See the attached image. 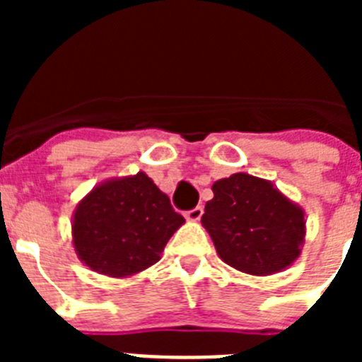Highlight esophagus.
I'll list each match as a JSON object with an SVG mask.
<instances>
[{
  "label": "esophagus",
  "instance_id": "1",
  "mask_svg": "<svg viewBox=\"0 0 362 362\" xmlns=\"http://www.w3.org/2000/svg\"><path fill=\"white\" fill-rule=\"evenodd\" d=\"M201 216H203V209H201V206H196V209L185 212V217H187L188 221H199Z\"/></svg>",
  "mask_w": 362,
  "mask_h": 362
}]
</instances>
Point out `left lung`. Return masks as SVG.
<instances>
[{
  "label": "left lung",
  "instance_id": "1",
  "mask_svg": "<svg viewBox=\"0 0 362 362\" xmlns=\"http://www.w3.org/2000/svg\"><path fill=\"white\" fill-rule=\"evenodd\" d=\"M201 223L226 264L250 276L283 272L300 255L305 210L268 179L238 172L212 185Z\"/></svg>",
  "mask_w": 362,
  "mask_h": 362
}]
</instances>
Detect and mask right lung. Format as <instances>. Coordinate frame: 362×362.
<instances>
[{
  "label": "right lung",
  "mask_w": 362,
  "mask_h": 362,
  "mask_svg": "<svg viewBox=\"0 0 362 362\" xmlns=\"http://www.w3.org/2000/svg\"><path fill=\"white\" fill-rule=\"evenodd\" d=\"M185 217L145 172L95 185L72 214L79 261L108 277H130L161 259Z\"/></svg>",
  "instance_id": "1"
}]
</instances>
